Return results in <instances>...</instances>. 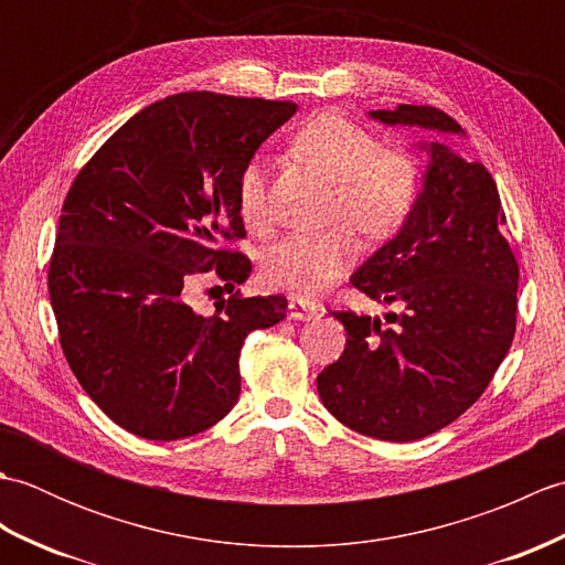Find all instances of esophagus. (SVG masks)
I'll return each instance as SVG.
<instances>
[{
    "mask_svg": "<svg viewBox=\"0 0 565 565\" xmlns=\"http://www.w3.org/2000/svg\"><path fill=\"white\" fill-rule=\"evenodd\" d=\"M320 313V308L316 303L306 301V298H298V296H291L289 298V316L296 318V320H310L316 318Z\"/></svg>",
    "mask_w": 565,
    "mask_h": 565,
    "instance_id": "esophagus-1",
    "label": "esophagus"
}]
</instances>
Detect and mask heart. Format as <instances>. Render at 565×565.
<instances>
[{
	"mask_svg": "<svg viewBox=\"0 0 565 565\" xmlns=\"http://www.w3.org/2000/svg\"><path fill=\"white\" fill-rule=\"evenodd\" d=\"M289 152L334 182L332 221L354 225L371 243H383L411 218L419 196V164L405 148L379 146L374 134L342 114H318L296 130ZM239 218L255 233L269 225L264 164L252 160L237 179ZM350 225L326 233H298L264 257L262 276L274 289L318 296L356 259Z\"/></svg>",
	"mask_w": 565,
	"mask_h": 565,
	"instance_id": "b5f03b06",
	"label": "heart"
}]
</instances>
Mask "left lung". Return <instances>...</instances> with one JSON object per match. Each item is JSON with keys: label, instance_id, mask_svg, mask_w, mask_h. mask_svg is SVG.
Here are the masks:
<instances>
[{"label": "left lung", "instance_id": "8db88e82", "mask_svg": "<svg viewBox=\"0 0 565 565\" xmlns=\"http://www.w3.org/2000/svg\"><path fill=\"white\" fill-rule=\"evenodd\" d=\"M371 118L463 134L435 106L401 104ZM427 150L411 218L350 279L398 313L381 322L332 310L347 344L318 374L320 401L342 425L386 441L423 439L463 415L495 376L518 326L520 267L500 233L495 179L441 142Z\"/></svg>", "mask_w": 565, "mask_h": 565}]
</instances>
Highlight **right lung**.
<instances>
[{
	"label": "right lung",
	"instance_id": "right-lung-1",
	"mask_svg": "<svg viewBox=\"0 0 565 565\" xmlns=\"http://www.w3.org/2000/svg\"><path fill=\"white\" fill-rule=\"evenodd\" d=\"M294 102L182 92L146 106L72 182L47 269L72 374L118 427L154 441L213 427L239 398V350L286 316L284 296L239 289L191 306L203 274L225 289L252 262L237 179Z\"/></svg>",
	"mask_w": 565,
	"mask_h": 565
}]
</instances>
